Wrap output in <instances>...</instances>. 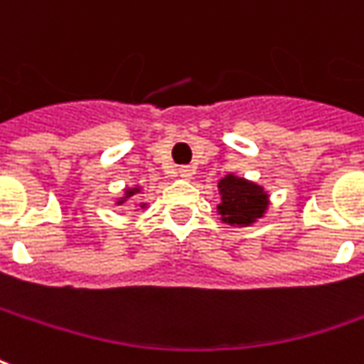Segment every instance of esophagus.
<instances>
[{"label":"esophagus","mask_w":364,"mask_h":364,"mask_svg":"<svg viewBox=\"0 0 364 364\" xmlns=\"http://www.w3.org/2000/svg\"><path fill=\"white\" fill-rule=\"evenodd\" d=\"M179 177H183V179H189L191 175H193V167H189V165H183V167H179Z\"/></svg>","instance_id":"obj_1"}]
</instances>
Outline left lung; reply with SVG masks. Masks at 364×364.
<instances>
[{
  "label": "left lung",
  "mask_w": 364,
  "mask_h": 364,
  "mask_svg": "<svg viewBox=\"0 0 364 364\" xmlns=\"http://www.w3.org/2000/svg\"><path fill=\"white\" fill-rule=\"evenodd\" d=\"M218 215L223 223L238 226H248L264 217L268 208V193L260 185L250 183L236 177L226 175L225 179L218 181Z\"/></svg>",
  "instance_id": "8db88e82"
}]
</instances>
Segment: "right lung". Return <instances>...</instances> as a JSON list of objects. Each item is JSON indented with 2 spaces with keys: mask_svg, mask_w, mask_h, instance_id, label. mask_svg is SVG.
<instances>
[{
  "mask_svg": "<svg viewBox=\"0 0 364 364\" xmlns=\"http://www.w3.org/2000/svg\"><path fill=\"white\" fill-rule=\"evenodd\" d=\"M136 193H139V187H134V189H126V197H124V199H122V200H118V205H122L124 200H128L129 197H134ZM141 207H144V205H141Z\"/></svg>",
  "mask_w": 364,
  "mask_h": 364,
  "instance_id": "right-lung-1",
  "label": "right lung"
}]
</instances>
